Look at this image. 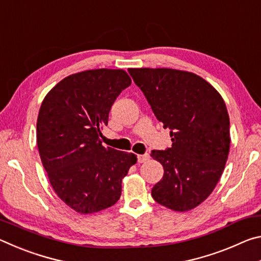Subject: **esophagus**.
Returning a JSON list of instances; mask_svg holds the SVG:
<instances>
[{
    "label": "esophagus",
    "mask_w": 261,
    "mask_h": 261,
    "mask_svg": "<svg viewBox=\"0 0 261 261\" xmlns=\"http://www.w3.org/2000/svg\"><path fill=\"white\" fill-rule=\"evenodd\" d=\"M147 160H149V154H139V155H138V162L139 163L146 162Z\"/></svg>",
    "instance_id": "1"
}]
</instances>
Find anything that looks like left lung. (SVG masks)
Listing matches in <instances>:
<instances>
[{"mask_svg":"<svg viewBox=\"0 0 261 261\" xmlns=\"http://www.w3.org/2000/svg\"><path fill=\"white\" fill-rule=\"evenodd\" d=\"M154 115L170 130L173 145L151 155L163 166L152 197L168 208L185 212L201 204L226 166L230 134L226 103L205 79L174 69H129Z\"/></svg>","mask_w":261,"mask_h":261,"instance_id":"8db88e82","label":"left lung"}]
</instances>
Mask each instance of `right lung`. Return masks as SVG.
<instances>
[{
  "label": "right lung",
  "mask_w": 261,
  "mask_h": 261,
  "mask_svg": "<svg viewBox=\"0 0 261 261\" xmlns=\"http://www.w3.org/2000/svg\"><path fill=\"white\" fill-rule=\"evenodd\" d=\"M131 79L123 70L96 69L71 74L43 99L37 144L53 189L82 214L116 204L122 179L137 162L134 153L102 146L101 127Z\"/></svg>",
  "instance_id": "obj_1"
}]
</instances>
